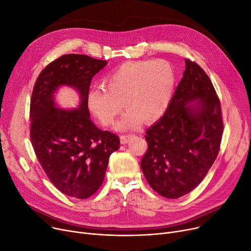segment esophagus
Wrapping results in <instances>:
<instances>
[{
  "label": "esophagus",
  "mask_w": 251,
  "mask_h": 251,
  "mask_svg": "<svg viewBox=\"0 0 251 251\" xmlns=\"http://www.w3.org/2000/svg\"><path fill=\"white\" fill-rule=\"evenodd\" d=\"M134 135L133 134H127V135H122L121 136V143L122 144H126L128 142V140L132 138Z\"/></svg>",
  "instance_id": "esophagus-1"
}]
</instances>
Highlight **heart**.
Here are the masks:
<instances>
[{
  "instance_id": "b5f03b06",
  "label": "heart",
  "mask_w": 251,
  "mask_h": 251,
  "mask_svg": "<svg viewBox=\"0 0 251 251\" xmlns=\"http://www.w3.org/2000/svg\"><path fill=\"white\" fill-rule=\"evenodd\" d=\"M106 89L93 90L88 107L105 126H111L124 106L127 110L116 124L119 130L152 123L168 108L175 86V73L165 60L125 62L104 78Z\"/></svg>"
}]
</instances>
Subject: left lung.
I'll return each instance as SVG.
<instances>
[{"instance_id": "left-lung-1", "label": "left lung", "mask_w": 251, "mask_h": 251, "mask_svg": "<svg viewBox=\"0 0 251 251\" xmlns=\"http://www.w3.org/2000/svg\"><path fill=\"white\" fill-rule=\"evenodd\" d=\"M185 63L168 109L146 130L148 149L141 160L151 188L171 199L188 194L203 180L224 132L221 102L211 80L197 63L189 59Z\"/></svg>"}]
</instances>
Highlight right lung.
<instances>
[{
  "instance_id": "1",
  "label": "right lung",
  "mask_w": 251,
  "mask_h": 251,
  "mask_svg": "<svg viewBox=\"0 0 251 251\" xmlns=\"http://www.w3.org/2000/svg\"><path fill=\"white\" fill-rule=\"evenodd\" d=\"M107 64L87 55L66 54L48 64L35 80L30 99V141L51 183L67 196L86 199L101 187L119 137L90 118L88 95L93 76ZM66 84L80 93L73 111L58 110L52 95Z\"/></svg>"
}]
</instances>
